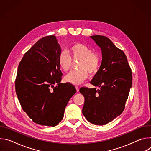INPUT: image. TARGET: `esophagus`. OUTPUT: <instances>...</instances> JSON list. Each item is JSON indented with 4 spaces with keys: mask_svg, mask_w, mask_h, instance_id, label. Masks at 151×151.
Wrapping results in <instances>:
<instances>
[{
    "mask_svg": "<svg viewBox=\"0 0 151 151\" xmlns=\"http://www.w3.org/2000/svg\"><path fill=\"white\" fill-rule=\"evenodd\" d=\"M75 87H76V91H77V92H78V91H79V88L78 87V86H76Z\"/></svg>",
    "mask_w": 151,
    "mask_h": 151,
    "instance_id": "esophagus-1",
    "label": "esophagus"
}]
</instances>
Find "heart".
<instances>
[{"mask_svg": "<svg viewBox=\"0 0 151 151\" xmlns=\"http://www.w3.org/2000/svg\"><path fill=\"white\" fill-rule=\"evenodd\" d=\"M68 54L62 52L58 58V64L63 72H68L71 66L72 59L79 60L78 70H73L64 78L68 82L73 84H79L88 78V72L90 74L97 72L100 59L99 55L93 52L92 50L88 46L82 44H76L71 46Z\"/></svg>", "mask_w": 151, "mask_h": 151, "instance_id": "heart-1", "label": "heart"}]
</instances>
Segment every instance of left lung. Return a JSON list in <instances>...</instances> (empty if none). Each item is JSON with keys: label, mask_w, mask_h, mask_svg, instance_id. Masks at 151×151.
<instances>
[{"label": "left lung", "mask_w": 151, "mask_h": 151, "mask_svg": "<svg viewBox=\"0 0 151 151\" xmlns=\"http://www.w3.org/2000/svg\"><path fill=\"white\" fill-rule=\"evenodd\" d=\"M101 48V66L90 83L100 89L82 87V114L90 122L105 125L120 115L132 86V73L124 52L107 37L90 36Z\"/></svg>", "instance_id": "left-lung-1"}]
</instances>
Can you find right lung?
Wrapping results in <instances>:
<instances>
[{
    "label": "right lung",
    "instance_id": "add662e5",
    "mask_svg": "<svg viewBox=\"0 0 151 151\" xmlns=\"http://www.w3.org/2000/svg\"><path fill=\"white\" fill-rule=\"evenodd\" d=\"M61 52L55 36H45L24 54L18 65L15 83L17 97L29 118L41 125L58 124L76 91L73 85L60 82Z\"/></svg>",
    "mask_w": 151,
    "mask_h": 151
}]
</instances>
